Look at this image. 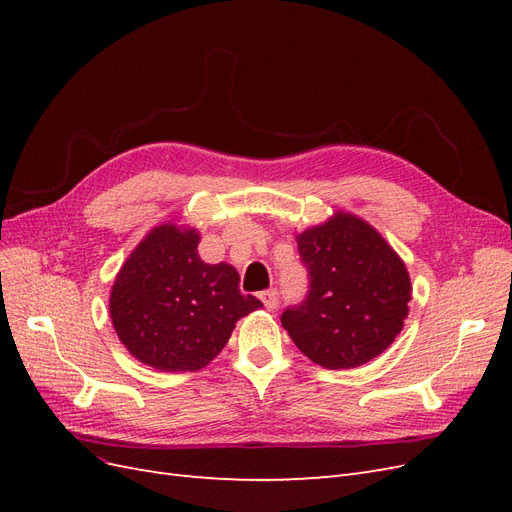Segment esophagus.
Wrapping results in <instances>:
<instances>
[{"label": "esophagus", "mask_w": 512, "mask_h": 512, "mask_svg": "<svg viewBox=\"0 0 512 512\" xmlns=\"http://www.w3.org/2000/svg\"><path fill=\"white\" fill-rule=\"evenodd\" d=\"M260 301H262V305H265L267 309H275L277 307V290H265V292H260Z\"/></svg>", "instance_id": "34e87169"}]
</instances>
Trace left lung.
Masks as SVG:
<instances>
[{
  "mask_svg": "<svg viewBox=\"0 0 512 512\" xmlns=\"http://www.w3.org/2000/svg\"><path fill=\"white\" fill-rule=\"evenodd\" d=\"M307 267V297L282 314L297 348L327 369L376 359L404 329L412 299L404 260L380 232L352 213L297 235Z\"/></svg>",
  "mask_w": 512,
  "mask_h": 512,
  "instance_id": "8db88e82",
  "label": "left lung"
}]
</instances>
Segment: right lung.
<instances>
[{
  "label": "right lung",
  "instance_id": "obj_1",
  "mask_svg": "<svg viewBox=\"0 0 512 512\" xmlns=\"http://www.w3.org/2000/svg\"><path fill=\"white\" fill-rule=\"evenodd\" d=\"M196 228L160 224L136 245L111 288L121 344L160 371H196L222 352L239 318L262 303L241 294L235 267L198 256Z\"/></svg>",
  "mask_w": 512,
  "mask_h": 512
}]
</instances>
